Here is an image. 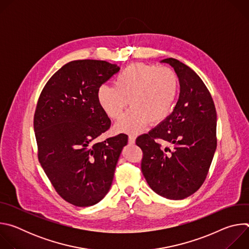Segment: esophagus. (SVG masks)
Wrapping results in <instances>:
<instances>
[{"instance_id": "esophagus-1", "label": "esophagus", "mask_w": 249, "mask_h": 249, "mask_svg": "<svg viewBox=\"0 0 249 249\" xmlns=\"http://www.w3.org/2000/svg\"><path fill=\"white\" fill-rule=\"evenodd\" d=\"M128 141H129V144H135V141H136V137H135L134 135H129Z\"/></svg>"}]
</instances>
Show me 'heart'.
<instances>
[{
  "label": "heart",
  "instance_id": "b5f03b06",
  "mask_svg": "<svg viewBox=\"0 0 249 249\" xmlns=\"http://www.w3.org/2000/svg\"><path fill=\"white\" fill-rule=\"evenodd\" d=\"M179 89V80L170 68L136 63L118 75L114 86L103 85L96 96L101 109L109 118L118 120L129 104L116 129L136 133L149 122L163 121L171 112Z\"/></svg>",
  "mask_w": 249,
  "mask_h": 249
}]
</instances>
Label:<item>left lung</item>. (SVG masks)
I'll return each instance as SVG.
<instances>
[{
	"instance_id": "left-lung-1",
	"label": "left lung",
	"mask_w": 249,
	"mask_h": 249,
	"mask_svg": "<svg viewBox=\"0 0 249 249\" xmlns=\"http://www.w3.org/2000/svg\"><path fill=\"white\" fill-rule=\"evenodd\" d=\"M178 77L179 98L172 113L137 138L143 151L141 168L149 186L170 200H182L203 184L217 148V112L207 87L182 62L167 58ZM160 139L173 148L162 149Z\"/></svg>"
}]
</instances>
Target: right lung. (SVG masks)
<instances>
[{
  "instance_id": "1",
  "label": "right lung",
  "mask_w": 249,
  "mask_h": 249,
  "mask_svg": "<svg viewBox=\"0 0 249 249\" xmlns=\"http://www.w3.org/2000/svg\"><path fill=\"white\" fill-rule=\"evenodd\" d=\"M119 70L100 60L69 62L47 82L35 109L39 162L56 192L78 207L92 206L107 194L127 145L125 134L95 141L111 124L97 89Z\"/></svg>"
}]
</instances>
